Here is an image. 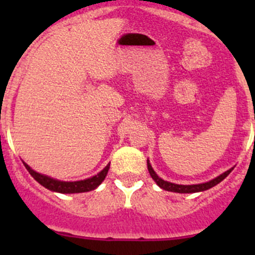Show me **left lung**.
<instances>
[{
    "instance_id": "8db88e82",
    "label": "left lung",
    "mask_w": 255,
    "mask_h": 255,
    "mask_svg": "<svg viewBox=\"0 0 255 255\" xmlns=\"http://www.w3.org/2000/svg\"><path fill=\"white\" fill-rule=\"evenodd\" d=\"M146 165H148V171L150 174L151 179L156 182L160 189L165 190V191H171V192H179V194H194V192H200V191H205V190L211 189V187L216 186L217 184H220L223 179H226L228 175H230L231 171L233 170V168H231L230 170L225 171L223 174L218 175L215 179L210 180L207 182H202V184H194V185H179V184H174V182H169L163 180L161 177L158 176V174L154 171V169L151 168L150 163L149 160H146Z\"/></svg>"
}]
</instances>
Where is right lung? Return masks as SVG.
I'll list each match as a JSON object with an SVG mask.
<instances>
[{"label": "right lung", "instance_id": "right-lung-1", "mask_svg": "<svg viewBox=\"0 0 255 255\" xmlns=\"http://www.w3.org/2000/svg\"><path fill=\"white\" fill-rule=\"evenodd\" d=\"M23 164H24L28 173L34 177V180H37L42 186L50 190V191L60 192V194H80V192H87L95 190L104 181L110 169V164H107L97 175L89 177V179L79 180V181H61V180L54 179V177L44 175V174L37 173L28 164H25L24 161H23Z\"/></svg>", "mask_w": 255, "mask_h": 255}]
</instances>
